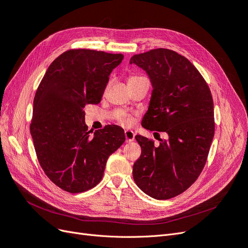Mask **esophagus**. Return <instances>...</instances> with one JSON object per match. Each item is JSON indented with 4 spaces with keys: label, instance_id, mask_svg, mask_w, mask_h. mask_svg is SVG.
<instances>
[{
    "label": "esophagus",
    "instance_id": "obj_1",
    "mask_svg": "<svg viewBox=\"0 0 248 248\" xmlns=\"http://www.w3.org/2000/svg\"><path fill=\"white\" fill-rule=\"evenodd\" d=\"M124 136H125V141L126 142H132L134 141L135 139V134L133 131H130V130H126L124 132Z\"/></svg>",
    "mask_w": 248,
    "mask_h": 248
}]
</instances>
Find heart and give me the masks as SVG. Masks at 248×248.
<instances>
[{
  "mask_svg": "<svg viewBox=\"0 0 248 248\" xmlns=\"http://www.w3.org/2000/svg\"><path fill=\"white\" fill-rule=\"evenodd\" d=\"M143 77H141V76H137V75H134V76H131L130 77V79H129V82H131V81H135V80H139V79H142ZM124 124H131V118L130 117H126V118H124Z\"/></svg>",
  "mask_w": 248,
  "mask_h": 248,
  "instance_id": "obj_1",
  "label": "heart"
}]
</instances>
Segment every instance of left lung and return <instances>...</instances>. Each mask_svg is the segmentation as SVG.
<instances>
[{"mask_svg":"<svg viewBox=\"0 0 248 248\" xmlns=\"http://www.w3.org/2000/svg\"><path fill=\"white\" fill-rule=\"evenodd\" d=\"M130 63L145 71L153 86L142 126L168 135L157 146L136 135L141 155L133 178L149 197L171 199L193 185L205 166L214 136L212 95L193 63L173 50L136 54Z\"/></svg>","mask_w":248,"mask_h":248,"instance_id":"left-lung-1","label":"left lung"}]
</instances>
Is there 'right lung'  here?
<instances>
[{
	"instance_id": "add662e5",
	"label": "right lung",
	"mask_w": 248,
	"mask_h": 248,
	"mask_svg": "<svg viewBox=\"0 0 248 248\" xmlns=\"http://www.w3.org/2000/svg\"><path fill=\"white\" fill-rule=\"evenodd\" d=\"M123 60L119 53L68 50L51 62L36 92L31 135L38 161L47 177L69 193L97 186L109 155L125 141L118 125L91 137L84 112L86 105L101 102L110 73Z\"/></svg>"
}]
</instances>
